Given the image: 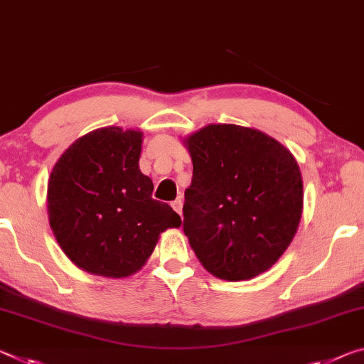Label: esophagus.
Listing matches in <instances>:
<instances>
[{
    "instance_id": "34e87169",
    "label": "esophagus",
    "mask_w": 364,
    "mask_h": 364,
    "mask_svg": "<svg viewBox=\"0 0 364 364\" xmlns=\"http://www.w3.org/2000/svg\"><path fill=\"white\" fill-rule=\"evenodd\" d=\"M171 206L174 208V211H176L177 214H181V216H182V206H183V201H182V198H177V200L172 201Z\"/></svg>"
}]
</instances>
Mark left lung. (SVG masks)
<instances>
[{
  "label": "left lung",
  "mask_w": 364,
  "mask_h": 364,
  "mask_svg": "<svg viewBox=\"0 0 364 364\" xmlns=\"http://www.w3.org/2000/svg\"><path fill=\"white\" fill-rule=\"evenodd\" d=\"M183 145L193 164L183 232L196 258L224 281H248L271 269L303 213L294 154L261 130L235 124H210Z\"/></svg>",
  "instance_id": "8db88e82"
}]
</instances>
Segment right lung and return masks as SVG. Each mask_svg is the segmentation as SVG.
<instances>
[{"instance_id": "add662e5", "label": "right lung", "mask_w": 364, "mask_h": 364, "mask_svg": "<svg viewBox=\"0 0 364 364\" xmlns=\"http://www.w3.org/2000/svg\"><path fill=\"white\" fill-rule=\"evenodd\" d=\"M143 132L109 126L65 150L48 178L50 228L64 255L93 276L139 272L161 232L181 228L169 205L151 198V178L139 161Z\"/></svg>"}]
</instances>
